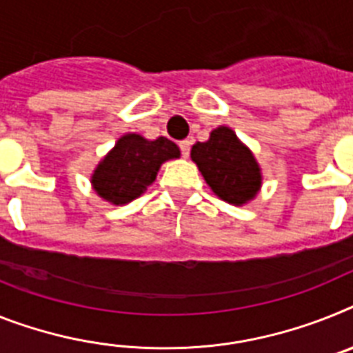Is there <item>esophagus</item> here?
<instances>
[{"label":"esophagus","mask_w":353,"mask_h":353,"mask_svg":"<svg viewBox=\"0 0 353 353\" xmlns=\"http://www.w3.org/2000/svg\"><path fill=\"white\" fill-rule=\"evenodd\" d=\"M190 147H192V141H188V140L179 141V149H181L183 158H188V156H190Z\"/></svg>","instance_id":"obj_1"}]
</instances>
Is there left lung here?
Returning a JSON list of instances; mask_svg holds the SVG:
<instances>
[{
    "mask_svg": "<svg viewBox=\"0 0 353 353\" xmlns=\"http://www.w3.org/2000/svg\"><path fill=\"white\" fill-rule=\"evenodd\" d=\"M192 161L199 167L213 194L235 206L254 199L262 186L259 163L230 127H217L208 141L192 147Z\"/></svg>",
    "mask_w": 353,
    "mask_h": 353,
    "instance_id": "obj_1",
    "label": "left lung"
}]
</instances>
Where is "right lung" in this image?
Listing matches in <instances>:
<instances>
[{"instance_id":"add662e5","label":"right lung","mask_w":353,"mask_h":353,"mask_svg":"<svg viewBox=\"0 0 353 353\" xmlns=\"http://www.w3.org/2000/svg\"><path fill=\"white\" fill-rule=\"evenodd\" d=\"M179 147L168 138L147 140L129 132L114 143L91 176L94 192L111 204H127L152 185L158 170L168 159L179 158Z\"/></svg>"}]
</instances>
